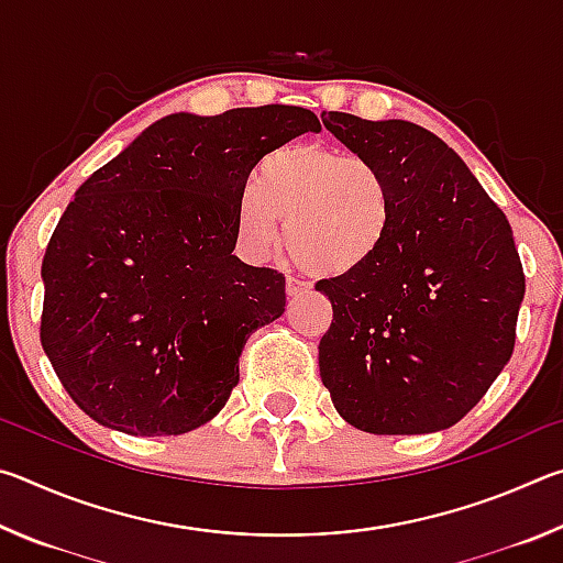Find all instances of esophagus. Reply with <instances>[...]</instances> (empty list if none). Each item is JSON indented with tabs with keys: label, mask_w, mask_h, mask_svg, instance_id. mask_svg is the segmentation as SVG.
Returning <instances> with one entry per match:
<instances>
[{
	"label": "esophagus",
	"mask_w": 563,
	"mask_h": 563,
	"mask_svg": "<svg viewBox=\"0 0 563 563\" xmlns=\"http://www.w3.org/2000/svg\"><path fill=\"white\" fill-rule=\"evenodd\" d=\"M308 290H310V285L298 280V278H288V280H285V292H288V298H298V295L308 292Z\"/></svg>",
	"instance_id": "1"
}]
</instances>
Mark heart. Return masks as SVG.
Here are the masks:
<instances>
[{"label": "heart", "mask_w": 563, "mask_h": 563, "mask_svg": "<svg viewBox=\"0 0 563 563\" xmlns=\"http://www.w3.org/2000/svg\"><path fill=\"white\" fill-rule=\"evenodd\" d=\"M395 196L385 170L365 156L322 144L273 151L253 188L235 203V238L245 258L268 261L283 245L305 271L338 278L360 271L393 231Z\"/></svg>", "instance_id": "1"}]
</instances>
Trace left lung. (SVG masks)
Returning <instances> with one entry per match:
<instances>
[{
	"instance_id": "8db88e82",
	"label": "left lung",
	"mask_w": 563,
	"mask_h": 563,
	"mask_svg": "<svg viewBox=\"0 0 563 563\" xmlns=\"http://www.w3.org/2000/svg\"><path fill=\"white\" fill-rule=\"evenodd\" d=\"M322 123L385 170L393 231L360 271L320 280L332 302L320 377L340 417L427 434L487 395L517 340L523 268L511 225L464 161L417 123L328 111Z\"/></svg>"
}]
</instances>
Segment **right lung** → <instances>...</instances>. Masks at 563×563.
Returning <instances> with one entry per match:
<instances>
[{
  "label": "right lung",
  "instance_id": "right-lung-1",
  "mask_svg": "<svg viewBox=\"0 0 563 563\" xmlns=\"http://www.w3.org/2000/svg\"><path fill=\"white\" fill-rule=\"evenodd\" d=\"M320 121L302 107L170 113L84 180L42 263V347L111 430H196L238 385L245 340L285 310V278L235 247L255 164Z\"/></svg>",
  "mask_w": 563,
  "mask_h": 563
}]
</instances>
